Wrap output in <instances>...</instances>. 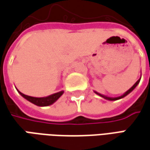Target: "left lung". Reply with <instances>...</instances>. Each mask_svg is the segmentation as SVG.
<instances>
[{
  "label": "left lung",
  "mask_w": 150,
  "mask_h": 150,
  "mask_svg": "<svg viewBox=\"0 0 150 150\" xmlns=\"http://www.w3.org/2000/svg\"><path fill=\"white\" fill-rule=\"evenodd\" d=\"M140 79H141V77H140V78H139V79H138V80H137L136 82H135V84H134V85H133V86H132V87H131L130 89H128V90H127L126 93H123L122 95H121V96H119V97H116V98H112V97H108V96H106V95H103V94H101V93L96 92V91H94V93H95L96 94H98V95H99V96L102 97V98H105V99H107V100H109V101L118 100V99L123 98L124 97H126V95H128V94H129L130 93L132 92V91H133V90H134V89L135 88V87H136V86H137V85L139 84V81H140Z\"/></svg>",
  "instance_id": "obj_1"
}]
</instances>
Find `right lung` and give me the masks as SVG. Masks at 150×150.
Listing matches in <instances>:
<instances>
[{
    "mask_svg": "<svg viewBox=\"0 0 150 150\" xmlns=\"http://www.w3.org/2000/svg\"><path fill=\"white\" fill-rule=\"evenodd\" d=\"M17 89V88H16ZM18 90V89H17ZM19 93L21 95V96L24 98L26 100L29 101L30 103H32L33 104L37 105L38 107H47V106H49V105H52V103H54L57 100L58 98L62 96V94L64 93V91L62 90L60 92L56 93H53V94H51L49 96L47 97H42V98H36V97H31L28 96V95H25L24 93L20 92L18 90Z\"/></svg>",
    "mask_w": 150,
    "mask_h": 150,
    "instance_id": "right-lung-1",
    "label": "right lung"
}]
</instances>
